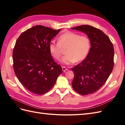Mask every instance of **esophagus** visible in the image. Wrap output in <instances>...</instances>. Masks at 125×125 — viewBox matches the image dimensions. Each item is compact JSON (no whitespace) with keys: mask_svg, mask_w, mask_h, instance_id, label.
Wrapping results in <instances>:
<instances>
[{"mask_svg":"<svg viewBox=\"0 0 125 125\" xmlns=\"http://www.w3.org/2000/svg\"><path fill=\"white\" fill-rule=\"evenodd\" d=\"M62 70L63 72H65L66 71L68 70V69H66L65 66H62Z\"/></svg>","mask_w":125,"mask_h":125,"instance_id":"34e87169","label":"esophagus"}]
</instances>
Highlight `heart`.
<instances>
[{"mask_svg": "<svg viewBox=\"0 0 125 125\" xmlns=\"http://www.w3.org/2000/svg\"><path fill=\"white\" fill-rule=\"evenodd\" d=\"M65 48V55L61 62L63 64L71 65L75 62L82 61L87 57L91 48V41L87 36L68 31L59 37L57 43L51 42L49 45V52L56 60L60 59L62 49Z\"/></svg>", "mask_w": 125, "mask_h": 125, "instance_id": "b5f03b06", "label": "heart"}]
</instances>
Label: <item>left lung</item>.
I'll use <instances>...</instances> for the list:
<instances>
[{
    "instance_id": "1",
    "label": "left lung",
    "mask_w": 125,
    "mask_h": 125,
    "mask_svg": "<svg viewBox=\"0 0 125 125\" xmlns=\"http://www.w3.org/2000/svg\"><path fill=\"white\" fill-rule=\"evenodd\" d=\"M86 33L91 47L87 56L72 68L74 79L72 86L78 93H94L102 87L108 79L114 65V46L103 31L89 25L72 28Z\"/></svg>"
}]
</instances>
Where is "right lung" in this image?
<instances>
[{
	"mask_svg": "<svg viewBox=\"0 0 125 125\" xmlns=\"http://www.w3.org/2000/svg\"><path fill=\"white\" fill-rule=\"evenodd\" d=\"M60 29L38 25L23 32L17 39L13 52V68L19 82L37 95L48 92L62 73L49 51L52 39Z\"/></svg>",
	"mask_w": 125,
	"mask_h": 125,
	"instance_id": "right-lung-1",
	"label": "right lung"
}]
</instances>
